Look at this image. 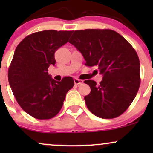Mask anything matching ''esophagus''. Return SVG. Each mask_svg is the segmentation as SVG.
<instances>
[{
  "instance_id": "esophagus-1",
  "label": "esophagus",
  "mask_w": 153,
  "mask_h": 153,
  "mask_svg": "<svg viewBox=\"0 0 153 153\" xmlns=\"http://www.w3.org/2000/svg\"><path fill=\"white\" fill-rule=\"evenodd\" d=\"M74 82L75 85H80V84H82V82H83V80H80V79H78V78H75Z\"/></svg>"
}]
</instances>
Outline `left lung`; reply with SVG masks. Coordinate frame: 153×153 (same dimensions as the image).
<instances>
[{
	"label": "left lung",
	"instance_id": "obj_1",
	"mask_svg": "<svg viewBox=\"0 0 153 153\" xmlns=\"http://www.w3.org/2000/svg\"><path fill=\"white\" fill-rule=\"evenodd\" d=\"M82 54L85 65L97 67L103 79L99 85L91 80L85 104L96 117L113 119L127 109L140 84L137 54L122 35L109 29L75 31L69 40Z\"/></svg>",
	"mask_w": 153,
	"mask_h": 153
}]
</instances>
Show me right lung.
<instances>
[{
	"instance_id": "obj_1",
	"label": "right lung",
	"mask_w": 153,
	"mask_h": 153,
	"mask_svg": "<svg viewBox=\"0 0 153 153\" xmlns=\"http://www.w3.org/2000/svg\"><path fill=\"white\" fill-rule=\"evenodd\" d=\"M73 31L46 30L29 35L16 49L8 69V82L19 106L38 119H49L60 111L74 85L71 77L56 81L48 74L54 52L68 42Z\"/></svg>"
}]
</instances>
